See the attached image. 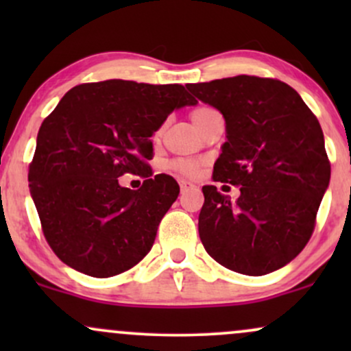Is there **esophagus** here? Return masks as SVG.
Listing matches in <instances>:
<instances>
[{"label":"esophagus","mask_w":351,"mask_h":351,"mask_svg":"<svg viewBox=\"0 0 351 351\" xmlns=\"http://www.w3.org/2000/svg\"><path fill=\"white\" fill-rule=\"evenodd\" d=\"M180 188H181V191H186V189H189V188H195V184H193L191 181H188V180H181L180 181Z\"/></svg>","instance_id":"1"}]
</instances>
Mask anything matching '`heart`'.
<instances>
[{"instance_id":"b5f03b06","label":"heart","mask_w":351,"mask_h":351,"mask_svg":"<svg viewBox=\"0 0 351 351\" xmlns=\"http://www.w3.org/2000/svg\"><path fill=\"white\" fill-rule=\"evenodd\" d=\"M211 112H215V108L206 107V106L196 107L195 110L191 112V120L195 122L196 127L199 128L201 125H203L204 120L208 119V115L211 114ZM160 134H162V130L156 132V135H160ZM173 168H175V170L178 173H181V175L191 176V175H195L196 171H198L199 163L196 162V160H178V162L173 163Z\"/></svg>"}]
</instances>
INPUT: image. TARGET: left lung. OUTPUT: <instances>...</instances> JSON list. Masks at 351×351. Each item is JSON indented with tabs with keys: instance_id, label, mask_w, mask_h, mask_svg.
Here are the masks:
<instances>
[{
	"instance_id": "obj_1",
	"label": "left lung",
	"mask_w": 351,
	"mask_h": 351,
	"mask_svg": "<svg viewBox=\"0 0 351 351\" xmlns=\"http://www.w3.org/2000/svg\"><path fill=\"white\" fill-rule=\"evenodd\" d=\"M226 120L213 180L239 186V198L203 186L198 229L216 263L245 276L284 267L308 243L330 181L324 132L291 86L236 75L188 84Z\"/></svg>"
}]
</instances>
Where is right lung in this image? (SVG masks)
I'll return each mask as SVG.
<instances>
[{
  "label": "right lung",
  "mask_w": 351,
  "mask_h": 351,
  "mask_svg": "<svg viewBox=\"0 0 351 351\" xmlns=\"http://www.w3.org/2000/svg\"><path fill=\"white\" fill-rule=\"evenodd\" d=\"M195 104L180 84L110 79L72 87L44 119L27 180L64 264L106 279L150 252L180 193L173 176H153L150 138L175 108ZM128 172L145 178L138 190L119 186Z\"/></svg>",
  "instance_id": "add662e5"
}]
</instances>
